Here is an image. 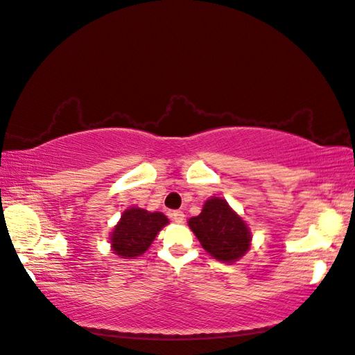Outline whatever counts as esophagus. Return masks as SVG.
I'll return each instance as SVG.
<instances>
[{
  "instance_id": "34e87169",
  "label": "esophagus",
  "mask_w": 355,
  "mask_h": 355,
  "mask_svg": "<svg viewBox=\"0 0 355 355\" xmlns=\"http://www.w3.org/2000/svg\"><path fill=\"white\" fill-rule=\"evenodd\" d=\"M184 218H186V215L182 212V210H175V212L172 214V220L175 221L177 224H183Z\"/></svg>"
}]
</instances>
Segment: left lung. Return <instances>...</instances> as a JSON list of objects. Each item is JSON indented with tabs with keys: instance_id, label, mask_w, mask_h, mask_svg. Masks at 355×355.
<instances>
[{
	"instance_id": "1",
	"label": "left lung",
	"mask_w": 355,
	"mask_h": 355,
	"mask_svg": "<svg viewBox=\"0 0 355 355\" xmlns=\"http://www.w3.org/2000/svg\"><path fill=\"white\" fill-rule=\"evenodd\" d=\"M187 224L202 248L218 261L236 262L252 247L250 227L224 198L206 200L201 214Z\"/></svg>"
}]
</instances>
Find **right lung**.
I'll return each instance as SVG.
<instances>
[{
    "mask_svg": "<svg viewBox=\"0 0 355 355\" xmlns=\"http://www.w3.org/2000/svg\"><path fill=\"white\" fill-rule=\"evenodd\" d=\"M168 224L169 220L162 212L128 207L110 233L111 250L122 259H135L148 250L158 232Z\"/></svg>",
    "mask_w": 355,
    "mask_h": 355,
    "instance_id": "right-lung-1",
    "label": "right lung"
}]
</instances>
